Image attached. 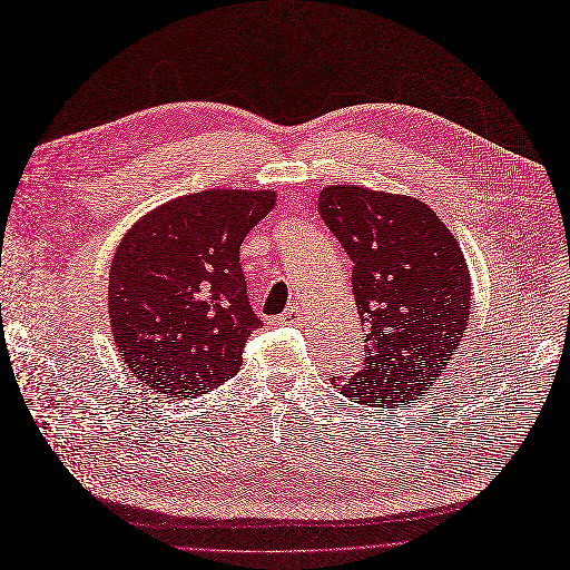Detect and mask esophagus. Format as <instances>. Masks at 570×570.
Segmentation results:
<instances>
[{
	"instance_id": "esophagus-1",
	"label": "esophagus",
	"mask_w": 570,
	"mask_h": 570,
	"mask_svg": "<svg viewBox=\"0 0 570 570\" xmlns=\"http://www.w3.org/2000/svg\"><path fill=\"white\" fill-rule=\"evenodd\" d=\"M301 318H303V305H301V303H293V305L282 314L284 324H298Z\"/></svg>"
}]
</instances>
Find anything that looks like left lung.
<instances>
[{
	"instance_id": "obj_1",
	"label": "left lung",
	"mask_w": 570,
	"mask_h": 570,
	"mask_svg": "<svg viewBox=\"0 0 570 570\" xmlns=\"http://www.w3.org/2000/svg\"><path fill=\"white\" fill-rule=\"evenodd\" d=\"M318 214L352 258L365 361L333 377L344 399L370 407L419 401L448 373L468 326L463 252L431 207L410 195L352 184L318 193Z\"/></svg>"
}]
</instances>
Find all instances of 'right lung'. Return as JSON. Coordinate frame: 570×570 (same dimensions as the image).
<instances>
[{
    "label": "right lung",
    "mask_w": 570,
    "mask_h": 570,
    "mask_svg": "<svg viewBox=\"0 0 570 570\" xmlns=\"http://www.w3.org/2000/svg\"><path fill=\"white\" fill-rule=\"evenodd\" d=\"M275 203V190L212 188L148 212L122 237L109 272V318L144 386L195 399L237 373L244 342L263 326L239 246Z\"/></svg>",
    "instance_id": "add662e5"
}]
</instances>
